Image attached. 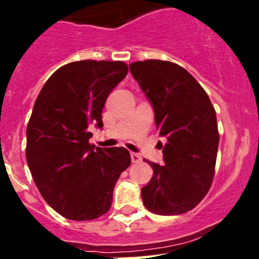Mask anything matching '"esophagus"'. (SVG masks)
<instances>
[{"instance_id":"esophagus-1","label":"esophagus","mask_w":259,"mask_h":259,"mask_svg":"<svg viewBox=\"0 0 259 259\" xmlns=\"http://www.w3.org/2000/svg\"><path fill=\"white\" fill-rule=\"evenodd\" d=\"M130 156H132L133 163H140L142 161V156L137 153H130Z\"/></svg>"}]
</instances>
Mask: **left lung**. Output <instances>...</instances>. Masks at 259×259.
Returning a JSON list of instances; mask_svg holds the SVG:
<instances>
[{
	"instance_id": "left-lung-1",
	"label": "left lung",
	"mask_w": 259,
	"mask_h": 259,
	"mask_svg": "<svg viewBox=\"0 0 259 259\" xmlns=\"http://www.w3.org/2000/svg\"><path fill=\"white\" fill-rule=\"evenodd\" d=\"M129 67L153 105L159 134L166 138L163 165L144 159L153 177L142 188L143 203L160 215L192 210L213 182L219 143L215 110L199 82L174 62L145 60Z\"/></svg>"
}]
</instances>
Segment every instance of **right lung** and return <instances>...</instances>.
<instances>
[{
  "mask_svg": "<svg viewBox=\"0 0 259 259\" xmlns=\"http://www.w3.org/2000/svg\"><path fill=\"white\" fill-rule=\"evenodd\" d=\"M126 74L122 61L70 62L49 77L36 99L26 160L44 199L65 218L91 221L108 213L115 184L132 163L125 148L89 143V126L103 127L106 99Z\"/></svg>",
  "mask_w": 259,
  "mask_h": 259,
  "instance_id": "right-lung-1",
  "label": "right lung"
}]
</instances>
